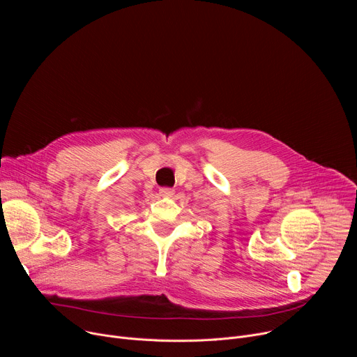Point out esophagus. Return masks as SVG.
Returning <instances> with one entry per match:
<instances>
[{"label": "esophagus", "instance_id": "34e87169", "mask_svg": "<svg viewBox=\"0 0 357 357\" xmlns=\"http://www.w3.org/2000/svg\"><path fill=\"white\" fill-rule=\"evenodd\" d=\"M174 193H175V190L172 188H161L160 189V195L165 196V197H171V196H174Z\"/></svg>", "mask_w": 357, "mask_h": 357}]
</instances>
